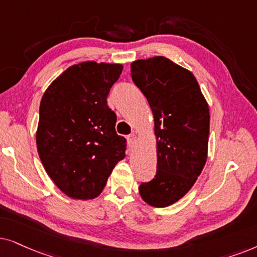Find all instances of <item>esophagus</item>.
<instances>
[{
	"label": "esophagus",
	"instance_id": "esophagus-1",
	"mask_svg": "<svg viewBox=\"0 0 257 257\" xmlns=\"http://www.w3.org/2000/svg\"><path fill=\"white\" fill-rule=\"evenodd\" d=\"M126 140H128V145L131 148H134V146L136 145V141H138V138H136L135 134H131L126 138Z\"/></svg>",
	"mask_w": 257,
	"mask_h": 257
}]
</instances>
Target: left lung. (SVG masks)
Listing matches in <instances>:
<instances>
[{
    "instance_id": "8db88e82",
    "label": "left lung",
    "mask_w": 257,
    "mask_h": 257,
    "mask_svg": "<svg viewBox=\"0 0 257 257\" xmlns=\"http://www.w3.org/2000/svg\"><path fill=\"white\" fill-rule=\"evenodd\" d=\"M131 68L152 108L157 145L156 175L139 191L150 206L168 207L190 190L206 164L209 108L193 73L167 57L138 60Z\"/></svg>"
}]
</instances>
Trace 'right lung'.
I'll use <instances>...</instances> for the list:
<instances>
[{
  "label": "right lung",
  "instance_id": "1",
  "mask_svg": "<svg viewBox=\"0 0 257 257\" xmlns=\"http://www.w3.org/2000/svg\"><path fill=\"white\" fill-rule=\"evenodd\" d=\"M122 64L82 62L51 83L40 104L36 145L50 179L75 200H91L103 190L125 139L116 134V114L107 97Z\"/></svg>",
  "mask_w": 257,
  "mask_h": 257
}]
</instances>
